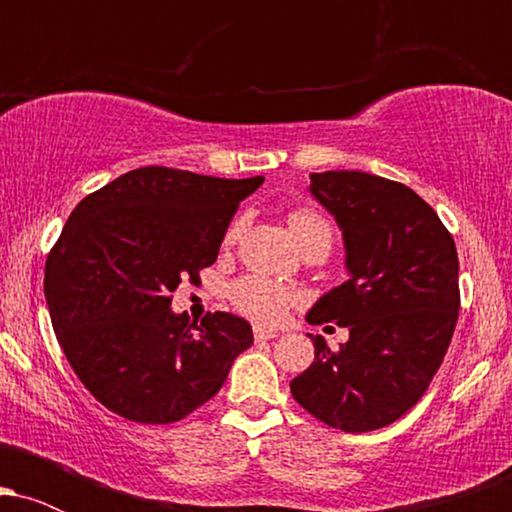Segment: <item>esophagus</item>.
Returning <instances> with one entry per match:
<instances>
[{
    "mask_svg": "<svg viewBox=\"0 0 512 512\" xmlns=\"http://www.w3.org/2000/svg\"><path fill=\"white\" fill-rule=\"evenodd\" d=\"M252 337H255V342H267V339L279 337V332H276V330H264V327H255V330H252Z\"/></svg>",
    "mask_w": 512,
    "mask_h": 512,
    "instance_id": "obj_1",
    "label": "esophagus"
}]
</instances>
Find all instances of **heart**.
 <instances>
[{
    "mask_svg": "<svg viewBox=\"0 0 512 512\" xmlns=\"http://www.w3.org/2000/svg\"><path fill=\"white\" fill-rule=\"evenodd\" d=\"M291 236L298 243V248H325L330 252L334 243V226L330 216L322 214L320 209L313 207H298L289 214ZM243 231V219H233L228 223L226 233H223V245H233ZM228 296L243 315L252 317L257 322H279L296 301V293L289 286L279 284V281L267 279L260 274H245L240 276L228 289Z\"/></svg>",
    "mask_w": 512,
    "mask_h": 512,
    "instance_id": "b5f03b06",
    "label": "heart"
}]
</instances>
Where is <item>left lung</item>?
<instances>
[{
	"label": "left lung",
	"instance_id": "8db88e82",
	"mask_svg": "<svg viewBox=\"0 0 512 512\" xmlns=\"http://www.w3.org/2000/svg\"><path fill=\"white\" fill-rule=\"evenodd\" d=\"M310 180L342 226L351 279L322 296L308 322H337L349 342L332 351L313 337L315 361L291 380V395L322 424L378 431L424 397L448 354L460 315L455 240L402 182L361 170Z\"/></svg>",
	"mask_w": 512,
	"mask_h": 512
}]
</instances>
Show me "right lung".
<instances>
[{
	"instance_id": "right-lung-1",
	"label": "right lung",
	"mask_w": 512,
	"mask_h": 512,
	"mask_svg": "<svg viewBox=\"0 0 512 512\" xmlns=\"http://www.w3.org/2000/svg\"><path fill=\"white\" fill-rule=\"evenodd\" d=\"M264 182L129 170L76 204L45 262V298L69 366L103 407L175 424L209 402L252 330L233 313H170L211 267L238 204Z\"/></svg>"
}]
</instances>
